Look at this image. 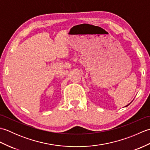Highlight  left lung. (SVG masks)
<instances>
[{"label": "left lung", "instance_id": "1", "mask_svg": "<svg viewBox=\"0 0 150 150\" xmlns=\"http://www.w3.org/2000/svg\"><path fill=\"white\" fill-rule=\"evenodd\" d=\"M128 105H129V104H128V105H127V106H128Z\"/></svg>", "mask_w": 150, "mask_h": 150}]
</instances>
